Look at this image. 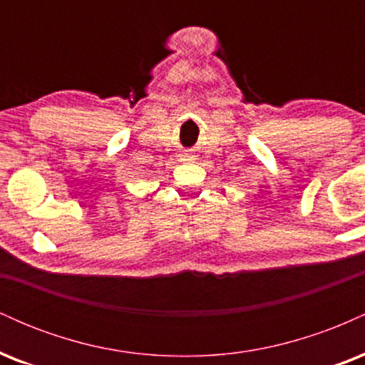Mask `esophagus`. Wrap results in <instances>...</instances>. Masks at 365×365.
<instances>
[{
	"mask_svg": "<svg viewBox=\"0 0 365 365\" xmlns=\"http://www.w3.org/2000/svg\"><path fill=\"white\" fill-rule=\"evenodd\" d=\"M182 159H183V161H190V159H192V156H188V154H183V156H182Z\"/></svg>",
	"mask_w": 365,
	"mask_h": 365,
	"instance_id": "34e87169",
	"label": "esophagus"
}]
</instances>
